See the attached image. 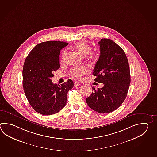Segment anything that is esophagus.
<instances>
[{"label": "esophagus", "instance_id": "34e87169", "mask_svg": "<svg viewBox=\"0 0 157 157\" xmlns=\"http://www.w3.org/2000/svg\"><path fill=\"white\" fill-rule=\"evenodd\" d=\"M74 86L77 87V86H80V85H81V84H80V83H78V82H75V83H74Z\"/></svg>", "mask_w": 157, "mask_h": 157}]
</instances>
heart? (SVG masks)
Returning a JSON list of instances; mask_svg holds the SVG:
<instances>
[{
	"label": "heart",
	"mask_w": 157,
	"mask_h": 157,
	"mask_svg": "<svg viewBox=\"0 0 157 157\" xmlns=\"http://www.w3.org/2000/svg\"><path fill=\"white\" fill-rule=\"evenodd\" d=\"M74 48L76 51L82 56H86L87 55H89V58L92 60L96 59V55L92 51V48L90 45L86 44V42L80 41L77 43L74 46ZM67 54V52L65 51L62 56V60H63ZM88 72V69L86 67H73L71 71V75L77 79H80L82 78L84 75L86 74Z\"/></svg>",
	"instance_id": "1"
}]
</instances>
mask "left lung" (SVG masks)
<instances>
[{
	"instance_id": "obj_1",
	"label": "left lung",
	"mask_w": 157,
	"mask_h": 157,
	"mask_svg": "<svg viewBox=\"0 0 157 157\" xmlns=\"http://www.w3.org/2000/svg\"><path fill=\"white\" fill-rule=\"evenodd\" d=\"M99 59L93 75L94 80L104 86L93 92L86 98L90 109L101 113L112 112L124 102L130 84V73L125 52L115 42L102 39L98 42Z\"/></svg>"
}]
</instances>
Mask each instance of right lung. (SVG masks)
<instances>
[{
	"label": "right lung",
	"instance_id": "1",
	"mask_svg": "<svg viewBox=\"0 0 157 157\" xmlns=\"http://www.w3.org/2000/svg\"><path fill=\"white\" fill-rule=\"evenodd\" d=\"M65 42L49 41L40 43L27 56L23 68V86L29 103L36 112L51 115L63 109L68 91L74 86L67 80L61 85L54 84L53 73L60 68V50Z\"/></svg>",
	"mask_w": 157,
	"mask_h": 157
}]
</instances>
